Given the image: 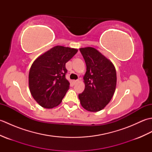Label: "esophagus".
I'll return each mask as SVG.
<instances>
[{
    "label": "esophagus",
    "mask_w": 152,
    "mask_h": 152,
    "mask_svg": "<svg viewBox=\"0 0 152 152\" xmlns=\"http://www.w3.org/2000/svg\"><path fill=\"white\" fill-rule=\"evenodd\" d=\"M79 82V80H73V83H74V84H76V83H77Z\"/></svg>",
    "instance_id": "1"
}]
</instances>
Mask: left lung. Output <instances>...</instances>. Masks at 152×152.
Listing matches in <instances>:
<instances>
[{"instance_id":"left-lung-1","label":"left lung","mask_w":152,"mask_h":152,"mask_svg":"<svg viewBox=\"0 0 152 152\" xmlns=\"http://www.w3.org/2000/svg\"><path fill=\"white\" fill-rule=\"evenodd\" d=\"M86 64L83 76L85 89L78 97L82 107L89 112L104 108L114 94L117 76L114 64L92 47L80 48Z\"/></svg>"}]
</instances>
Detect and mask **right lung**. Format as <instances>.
I'll list each match as a JSON object with an SVG mask.
<instances>
[{
    "label": "right lung",
    "mask_w": 152,
    "mask_h": 152,
    "mask_svg": "<svg viewBox=\"0 0 152 152\" xmlns=\"http://www.w3.org/2000/svg\"><path fill=\"white\" fill-rule=\"evenodd\" d=\"M78 50L56 46L34 60L28 74V86L32 96L45 108L59 105L69 89L65 78V64Z\"/></svg>",
    "instance_id": "add662e5"
}]
</instances>
